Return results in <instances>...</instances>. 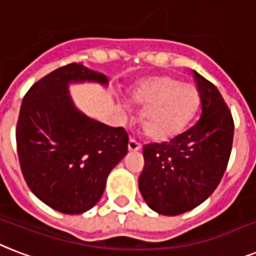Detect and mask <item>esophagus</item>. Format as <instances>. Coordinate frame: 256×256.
<instances>
[{
	"label": "esophagus",
	"mask_w": 256,
	"mask_h": 256,
	"mask_svg": "<svg viewBox=\"0 0 256 256\" xmlns=\"http://www.w3.org/2000/svg\"><path fill=\"white\" fill-rule=\"evenodd\" d=\"M128 150L134 152V150H142V144L138 142L134 138H130V142H128Z\"/></svg>",
	"instance_id": "1"
}]
</instances>
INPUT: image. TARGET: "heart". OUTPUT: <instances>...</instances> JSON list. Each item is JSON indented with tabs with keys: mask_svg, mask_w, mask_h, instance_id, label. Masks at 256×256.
<instances>
[{
	"mask_svg": "<svg viewBox=\"0 0 256 256\" xmlns=\"http://www.w3.org/2000/svg\"><path fill=\"white\" fill-rule=\"evenodd\" d=\"M130 98L142 108L140 126L144 134L158 142L182 134L200 106V93L195 85L170 74L142 80L130 90Z\"/></svg>",
	"mask_w": 256,
	"mask_h": 256,
	"instance_id": "heart-1",
	"label": "heart"
}]
</instances>
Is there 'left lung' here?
<instances>
[{"label": "left lung", "mask_w": 256, "mask_h": 256, "mask_svg": "<svg viewBox=\"0 0 256 256\" xmlns=\"http://www.w3.org/2000/svg\"><path fill=\"white\" fill-rule=\"evenodd\" d=\"M202 110L195 126L171 142L142 148L138 190L150 210L175 216L191 211L215 191L228 164L234 120L220 92L194 70Z\"/></svg>", "instance_id": "8db88e82"}]
</instances>
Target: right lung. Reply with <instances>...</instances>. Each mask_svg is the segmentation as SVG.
Instances as JSON below:
<instances>
[{
	"instance_id": "1",
	"label": "right lung",
	"mask_w": 256,
	"mask_h": 256,
	"mask_svg": "<svg viewBox=\"0 0 256 256\" xmlns=\"http://www.w3.org/2000/svg\"><path fill=\"white\" fill-rule=\"evenodd\" d=\"M108 85L82 64L65 65L37 81L20 110L16 140L30 191L58 212L77 215L96 206L110 172L128 152L124 128L106 126L77 110L72 82Z\"/></svg>"
}]
</instances>
